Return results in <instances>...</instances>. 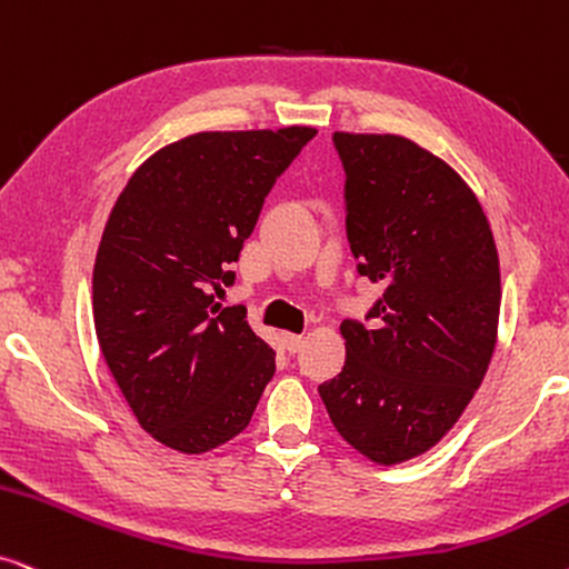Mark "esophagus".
<instances>
[{
  "label": "esophagus",
  "mask_w": 569,
  "mask_h": 569,
  "mask_svg": "<svg viewBox=\"0 0 569 569\" xmlns=\"http://www.w3.org/2000/svg\"><path fill=\"white\" fill-rule=\"evenodd\" d=\"M282 345H284V350L290 352V356H295V352H298L300 345H302V335H282Z\"/></svg>",
  "instance_id": "obj_1"
}]
</instances>
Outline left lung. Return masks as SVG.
I'll return each mask as SVG.
<instances>
[{"label":"left lung","instance_id":"8db88e82","mask_svg":"<svg viewBox=\"0 0 569 569\" xmlns=\"http://www.w3.org/2000/svg\"><path fill=\"white\" fill-rule=\"evenodd\" d=\"M331 140L358 274L383 295L366 321H342L348 358L319 395L339 437L395 465L437 445L481 387L499 323L497 246L473 190L418 143Z\"/></svg>","mask_w":569,"mask_h":569}]
</instances>
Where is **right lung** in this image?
<instances>
[{
	"label": "right lung",
	"mask_w": 569,
	"mask_h": 569,
	"mask_svg": "<svg viewBox=\"0 0 569 569\" xmlns=\"http://www.w3.org/2000/svg\"><path fill=\"white\" fill-rule=\"evenodd\" d=\"M313 128L198 132L153 153L117 198L93 267L99 348L138 423L201 455L246 429L274 350L246 306L221 308L230 263Z\"/></svg>",
	"instance_id": "1"
}]
</instances>
